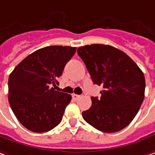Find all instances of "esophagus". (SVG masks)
Here are the masks:
<instances>
[{
  "mask_svg": "<svg viewBox=\"0 0 155 155\" xmlns=\"http://www.w3.org/2000/svg\"><path fill=\"white\" fill-rule=\"evenodd\" d=\"M81 97V95H79V94H74L73 95H72V98H73V100L74 101H77L79 98Z\"/></svg>",
  "mask_w": 155,
  "mask_h": 155,
  "instance_id": "34e87169",
  "label": "esophagus"
}]
</instances>
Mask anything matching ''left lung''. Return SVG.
Instances as JSON below:
<instances>
[{
    "instance_id": "8db88e82",
    "label": "left lung",
    "mask_w": 155,
    "mask_h": 155,
    "mask_svg": "<svg viewBox=\"0 0 155 155\" xmlns=\"http://www.w3.org/2000/svg\"><path fill=\"white\" fill-rule=\"evenodd\" d=\"M94 84L101 86V98L91 97L92 106L82 112L85 120L104 133L126 127L137 114L145 94V77L137 64L114 47L92 44L79 48Z\"/></svg>"
}]
</instances>
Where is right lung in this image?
Wrapping results in <instances>:
<instances>
[{
	"mask_svg": "<svg viewBox=\"0 0 155 155\" xmlns=\"http://www.w3.org/2000/svg\"><path fill=\"white\" fill-rule=\"evenodd\" d=\"M76 48L49 46L21 61L8 78V101L17 120L35 133L60 124L70 94L54 90L58 78L75 54Z\"/></svg>",
	"mask_w": 155,
	"mask_h": 155,
	"instance_id": "1",
	"label": "right lung"
}]
</instances>
